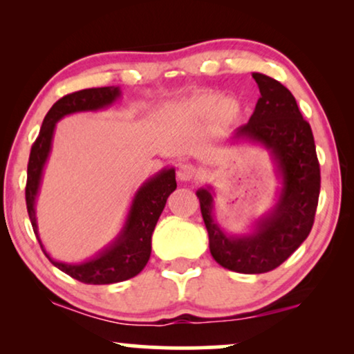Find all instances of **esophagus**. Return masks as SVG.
Instances as JSON below:
<instances>
[{"instance_id":"1","label":"esophagus","mask_w":354,"mask_h":354,"mask_svg":"<svg viewBox=\"0 0 354 354\" xmlns=\"http://www.w3.org/2000/svg\"><path fill=\"white\" fill-rule=\"evenodd\" d=\"M177 177H178V180H182V182H190V180H195V178L200 177V171H198L196 167L190 166V164H183V166L178 167Z\"/></svg>"}]
</instances>
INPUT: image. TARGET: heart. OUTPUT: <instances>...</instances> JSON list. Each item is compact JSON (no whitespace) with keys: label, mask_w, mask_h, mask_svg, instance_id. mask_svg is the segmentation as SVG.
I'll return each mask as SVG.
<instances>
[{"label":"heart","mask_w":354,"mask_h":354,"mask_svg":"<svg viewBox=\"0 0 354 354\" xmlns=\"http://www.w3.org/2000/svg\"><path fill=\"white\" fill-rule=\"evenodd\" d=\"M185 109L196 115H225V118H234L239 113V106L234 101L214 93L196 96L185 103Z\"/></svg>","instance_id":"1"}]
</instances>
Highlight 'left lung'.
<instances>
[{"mask_svg": "<svg viewBox=\"0 0 354 354\" xmlns=\"http://www.w3.org/2000/svg\"><path fill=\"white\" fill-rule=\"evenodd\" d=\"M253 79L261 96L248 124L236 129L230 142L246 140L270 153L282 182L277 203L250 234L230 235L214 219L212 188L196 192L212 258L240 274L269 272L293 254L313 229L321 190L314 137L295 96L272 77L253 72Z\"/></svg>", "mask_w": 354, "mask_h": 354, "instance_id": "obj_1", "label": "left lung"}]
</instances>
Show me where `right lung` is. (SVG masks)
I'll return each instance as SVG.
<instances>
[{"mask_svg":"<svg viewBox=\"0 0 354 354\" xmlns=\"http://www.w3.org/2000/svg\"><path fill=\"white\" fill-rule=\"evenodd\" d=\"M119 98V86H101V88L75 91V93L66 95L61 100H57L43 119L40 133H38L30 149L27 166V211L43 253L62 272L71 275L72 279L79 280V282L91 285L124 282V280L132 279L142 272L148 263L149 254H151V235L154 227H156L159 216L166 206L169 195L177 188L176 169L174 167L162 169L153 177H149L147 182H143V185L135 193L127 219H125V224L118 236L108 246L98 251L91 259L77 264L61 263V261L53 259L45 251V246H43L40 235H38L35 201L38 192H40L43 169H45L51 151L53 133H55L56 124L64 115L109 108Z\"/></svg>","mask_w":354,"mask_h":354,"instance_id":"obj_1","label":"right lung"}]
</instances>
